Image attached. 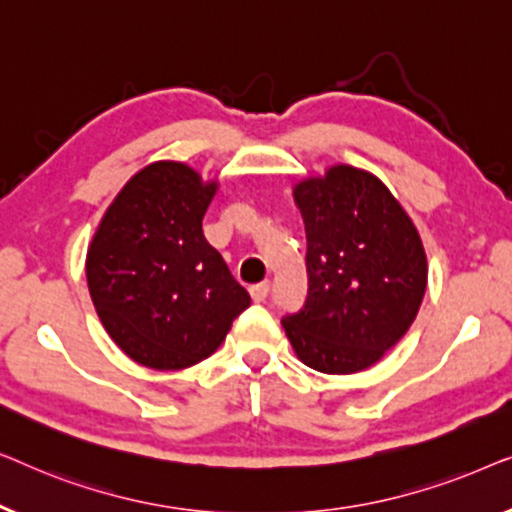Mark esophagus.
<instances>
[{"label":"esophagus","instance_id":"34e87169","mask_svg":"<svg viewBox=\"0 0 512 512\" xmlns=\"http://www.w3.org/2000/svg\"><path fill=\"white\" fill-rule=\"evenodd\" d=\"M249 293H251V298H254V303H263L265 298H268V293H270V284L268 282H261V284H254L249 289Z\"/></svg>","mask_w":512,"mask_h":512}]
</instances>
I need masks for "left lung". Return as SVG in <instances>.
<instances>
[{"mask_svg":"<svg viewBox=\"0 0 512 512\" xmlns=\"http://www.w3.org/2000/svg\"><path fill=\"white\" fill-rule=\"evenodd\" d=\"M307 235V300L282 326L319 373L366 370L408 333L426 291L415 223L375 174L328 167L293 188Z\"/></svg>","mask_w":512,"mask_h":512,"instance_id":"8db88e82","label":"left lung"}]
</instances>
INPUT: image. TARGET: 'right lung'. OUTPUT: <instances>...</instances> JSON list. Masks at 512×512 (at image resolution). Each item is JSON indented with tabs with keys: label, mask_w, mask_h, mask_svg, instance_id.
Here are the masks:
<instances>
[{
	"label": "right lung",
	"mask_w": 512,
	"mask_h": 512,
	"mask_svg": "<svg viewBox=\"0 0 512 512\" xmlns=\"http://www.w3.org/2000/svg\"><path fill=\"white\" fill-rule=\"evenodd\" d=\"M216 186L184 163L146 165L90 242L95 310L111 340L142 366L179 370L207 359L251 303L202 233Z\"/></svg>",
	"instance_id": "right-lung-1"
}]
</instances>
